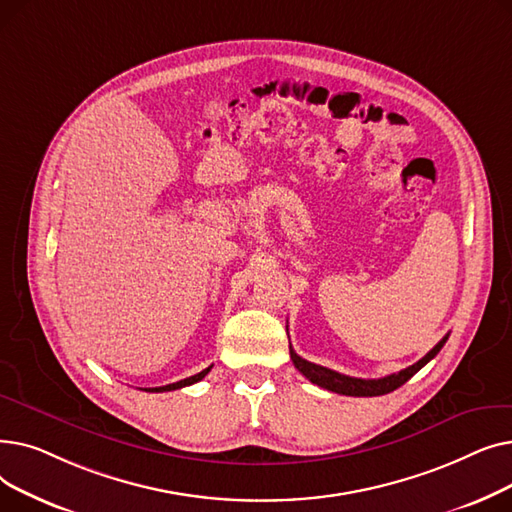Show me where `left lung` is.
<instances>
[{
    "mask_svg": "<svg viewBox=\"0 0 512 512\" xmlns=\"http://www.w3.org/2000/svg\"><path fill=\"white\" fill-rule=\"evenodd\" d=\"M446 340H448V336H444V338L432 348V351H429L423 359H419L415 365H411V367H407V369H402V371H398V373L386 375V378H380V380L351 378V375H344V373H338V371H334V369L315 365V363L305 361L303 357H299L297 353H294L292 346H290V359H292L294 367H297L309 382L317 384L319 388H326V390H330V392L344 394V396H382V394L394 392L396 388H400L402 384L409 382L423 365H427L429 361H432V359L440 353V348L446 344Z\"/></svg>",
    "mask_w": 512,
    "mask_h": 512,
    "instance_id": "obj_1",
    "label": "left lung"
}]
</instances>
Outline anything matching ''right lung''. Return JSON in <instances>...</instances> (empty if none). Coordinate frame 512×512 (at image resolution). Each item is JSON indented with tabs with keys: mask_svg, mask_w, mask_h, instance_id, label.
Here are the masks:
<instances>
[{
	"mask_svg": "<svg viewBox=\"0 0 512 512\" xmlns=\"http://www.w3.org/2000/svg\"><path fill=\"white\" fill-rule=\"evenodd\" d=\"M211 367L213 365H209L207 369H203L201 373H197V375H191V378H186V380H180V382H174V384H168V386H159V388H145L147 392H170V390H178V388H184V386H191V384H197V382H201L205 375L211 371Z\"/></svg>",
	"mask_w": 512,
	"mask_h": 512,
	"instance_id": "1",
	"label": "right lung"
}]
</instances>
